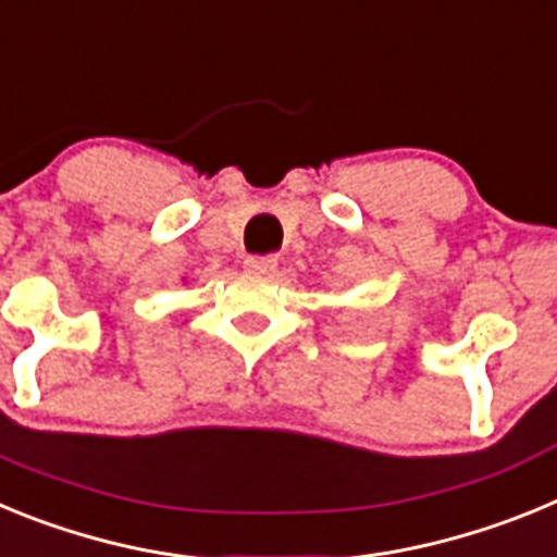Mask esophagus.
Returning a JSON list of instances; mask_svg holds the SVG:
<instances>
[{"instance_id": "1", "label": "esophagus", "mask_w": 557, "mask_h": 557, "mask_svg": "<svg viewBox=\"0 0 557 557\" xmlns=\"http://www.w3.org/2000/svg\"><path fill=\"white\" fill-rule=\"evenodd\" d=\"M278 262H275L273 256H248L245 259V273L250 275H273Z\"/></svg>"}]
</instances>
